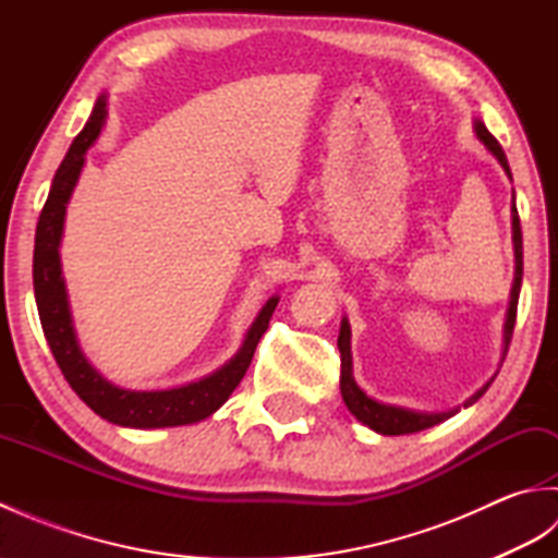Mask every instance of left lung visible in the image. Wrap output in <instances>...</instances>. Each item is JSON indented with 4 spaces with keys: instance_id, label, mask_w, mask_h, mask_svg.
<instances>
[{
    "instance_id": "left-lung-1",
    "label": "left lung",
    "mask_w": 558,
    "mask_h": 558,
    "mask_svg": "<svg viewBox=\"0 0 558 558\" xmlns=\"http://www.w3.org/2000/svg\"><path fill=\"white\" fill-rule=\"evenodd\" d=\"M475 136L482 141L484 148H487L492 156L499 160L504 172L508 174V180L513 182L511 168H508L506 153L499 146L489 129L484 126L482 120H475ZM511 225H513V254H515V272H513V288H511V300H508V310H506V324H504V352H501V362L508 352V345H511V336H513V326H515V312H518V298H520V286H523V232H520V218H518V208H515V189L511 194ZM350 322L348 316H342L340 322V336H338V350H340V393L342 400H345L348 410L362 422L364 426H369L372 432L384 434V436H400V434H414V432H424L429 426H436L438 422H446L448 417L460 412V408H470L484 396L494 381L496 372L487 384L477 388L462 405L453 410H444V412H426V410H412V408H402V405H390V402H381L372 396H366L364 390L357 386L352 376V352H350Z\"/></svg>"
}]
</instances>
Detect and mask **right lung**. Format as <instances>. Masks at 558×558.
Returning a JSON list of instances; mask_svg holds the SVG:
<instances>
[{
    "label": "right lung",
    "mask_w": 558,
    "mask_h": 558,
    "mask_svg": "<svg viewBox=\"0 0 558 558\" xmlns=\"http://www.w3.org/2000/svg\"><path fill=\"white\" fill-rule=\"evenodd\" d=\"M105 120H108V96H102L93 105L83 132L74 138L69 153L52 180V189L47 194L45 208L40 213L38 230H35V252H33V290L35 304H38L40 324L45 330L47 345H50L54 360L62 369L69 386L86 405L117 426L129 429H165V426H184L210 417L220 410L232 390L240 386L242 376L252 364L254 350L260 336L266 333L268 322L280 302L278 294L260 306V312L248 326L240 350L225 362L220 369L210 372L198 381H189L184 386L160 388V390H134L122 388L108 381L96 366L83 354L74 318H71L66 282L62 276V246L66 204L86 165V153L96 144Z\"/></svg>",
    "instance_id": "obj_1"
}]
</instances>
